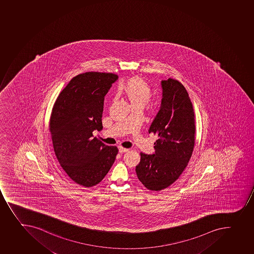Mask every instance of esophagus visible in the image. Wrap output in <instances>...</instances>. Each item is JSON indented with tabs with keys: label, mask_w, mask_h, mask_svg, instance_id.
I'll return each mask as SVG.
<instances>
[{
	"label": "esophagus",
	"mask_w": 254,
	"mask_h": 254,
	"mask_svg": "<svg viewBox=\"0 0 254 254\" xmlns=\"http://www.w3.org/2000/svg\"><path fill=\"white\" fill-rule=\"evenodd\" d=\"M119 151H120V153H126V152H128V148H123V147H119Z\"/></svg>",
	"instance_id": "34e87169"
}]
</instances>
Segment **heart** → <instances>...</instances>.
<instances>
[{"instance_id": "1", "label": "heart", "mask_w": 254, "mask_h": 254, "mask_svg": "<svg viewBox=\"0 0 254 254\" xmlns=\"http://www.w3.org/2000/svg\"><path fill=\"white\" fill-rule=\"evenodd\" d=\"M118 91L128 99L133 107H143L146 102L149 103L151 108L157 105L156 101L148 100L152 92L150 86L139 76H133L126 83L119 85Z\"/></svg>"}]
</instances>
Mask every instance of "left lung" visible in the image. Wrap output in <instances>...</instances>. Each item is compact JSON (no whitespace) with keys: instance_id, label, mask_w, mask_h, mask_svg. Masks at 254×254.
I'll list each match as a JSON object with an SVG mask.
<instances>
[{"instance_id":"8db88e82","label":"left lung","mask_w":254,"mask_h":254,"mask_svg":"<svg viewBox=\"0 0 254 254\" xmlns=\"http://www.w3.org/2000/svg\"><path fill=\"white\" fill-rule=\"evenodd\" d=\"M161 85L160 110L148 130L158 136L155 153H140L135 169L142 184L155 191L168 188L183 173L194 149L195 133L194 110L184 86L173 78L163 80Z\"/></svg>"}]
</instances>
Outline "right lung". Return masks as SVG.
I'll return each mask as SVG.
<instances>
[{"label": "right lung", "mask_w": 254, "mask_h": 254, "mask_svg": "<svg viewBox=\"0 0 254 254\" xmlns=\"http://www.w3.org/2000/svg\"><path fill=\"white\" fill-rule=\"evenodd\" d=\"M117 79L110 72L79 74L53 107L50 131L55 155L66 175L85 188L103 180L118 153L116 146L106 145L92 133L103 128L104 99Z\"/></svg>", "instance_id": "1"}]
</instances>
